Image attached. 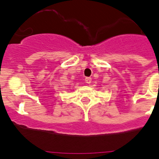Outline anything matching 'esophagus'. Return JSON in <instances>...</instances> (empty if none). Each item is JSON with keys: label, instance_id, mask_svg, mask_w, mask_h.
Instances as JSON below:
<instances>
[{"label": "esophagus", "instance_id": "obj_1", "mask_svg": "<svg viewBox=\"0 0 159 159\" xmlns=\"http://www.w3.org/2000/svg\"><path fill=\"white\" fill-rule=\"evenodd\" d=\"M85 82L88 84H91V82H92V78H91V77H86V78H85Z\"/></svg>", "mask_w": 159, "mask_h": 159}]
</instances>
